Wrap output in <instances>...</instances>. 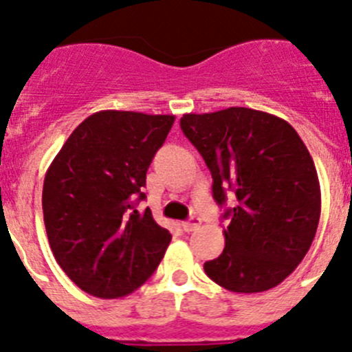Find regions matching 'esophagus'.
I'll return each instance as SVG.
<instances>
[{
	"label": "esophagus",
	"instance_id": "obj_1",
	"mask_svg": "<svg viewBox=\"0 0 352 352\" xmlns=\"http://www.w3.org/2000/svg\"><path fill=\"white\" fill-rule=\"evenodd\" d=\"M201 227V220H199V218H192V220H188V221H183L182 223V228L185 232H193V230H197V228Z\"/></svg>",
	"mask_w": 352,
	"mask_h": 352
}]
</instances>
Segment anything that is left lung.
<instances>
[{"mask_svg": "<svg viewBox=\"0 0 352 352\" xmlns=\"http://www.w3.org/2000/svg\"><path fill=\"white\" fill-rule=\"evenodd\" d=\"M182 131L212 176L225 211L223 253L204 263L216 285L260 293L283 283L304 260L321 214L318 173L307 146L283 118L251 108L186 113Z\"/></svg>", "mask_w": 352, "mask_h": 352, "instance_id": "left-lung-1", "label": "left lung"}]
</instances>
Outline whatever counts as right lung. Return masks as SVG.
I'll return each instance as SVG.
<instances>
[{
  "label": "right lung",
  "instance_id": "right-lung-1",
  "mask_svg": "<svg viewBox=\"0 0 352 352\" xmlns=\"http://www.w3.org/2000/svg\"><path fill=\"white\" fill-rule=\"evenodd\" d=\"M174 115L104 109L71 132L45 174L43 220L52 253L80 289L118 298L144 285L170 234L140 212L141 190Z\"/></svg>",
  "mask_w": 352,
  "mask_h": 352
}]
</instances>
